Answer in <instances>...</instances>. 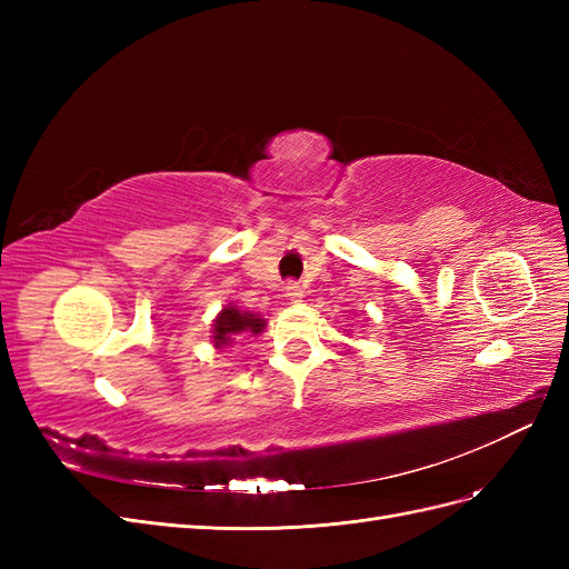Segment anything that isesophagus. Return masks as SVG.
Masks as SVG:
<instances>
[{
    "label": "esophagus",
    "mask_w": 569,
    "mask_h": 569,
    "mask_svg": "<svg viewBox=\"0 0 569 569\" xmlns=\"http://www.w3.org/2000/svg\"><path fill=\"white\" fill-rule=\"evenodd\" d=\"M284 295L289 301H301L303 299V287L299 282H287Z\"/></svg>",
    "instance_id": "34e87169"
}]
</instances>
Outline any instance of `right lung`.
Masks as SVG:
<instances>
[{
	"label": "right lung",
	"instance_id": "right-lung-1",
	"mask_svg": "<svg viewBox=\"0 0 569 569\" xmlns=\"http://www.w3.org/2000/svg\"><path fill=\"white\" fill-rule=\"evenodd\" d=\"M266 318L253 311H242L239 306H222L213 320V349H232L237 341L266 332Z\"/></svg>",
	"mask_w": 569,
	"mask_h": 569
}]
</instances>
